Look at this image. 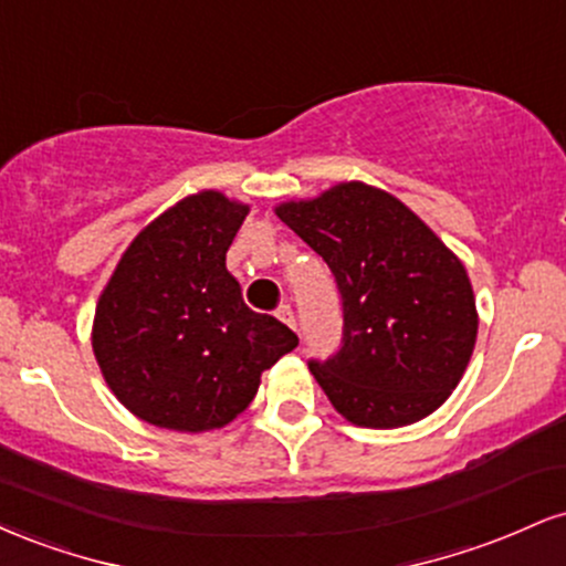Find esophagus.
Masks as SVG:
<instances>
[{"label": "esophagus", "mask_w": 566, "mask_h": 566, "mask_svg": "<svg viewBox=\"0 0 566 566\" xmlns=\"http://www.w3.org/2000/svg\"><path fill=\"white\" fill-rule=\"evenodd\" d=\"M276 316H279V319H282L284 324H287L290 329H295V333H297V316H295V311H292V305H290V303L279 305V308H276Z\"/></svg>", "instance_id": "esophagus-1"}]
</instances>
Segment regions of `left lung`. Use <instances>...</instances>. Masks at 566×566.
<instances>
[{"label": "left lung", "instance_id": "8db88e82", "mask_svg": "<svg viewBox=\"0 0 566 566\" xmlns=\"http://www.w3.org/2000/svg\"><path fill=\"white\" fill-rule=\"evenodd\" d=\"M276 216L324 258L340 292V348L308 361L337 412L399 428L444 405L479 327L463 263L399 199L356 180Z\"/></svg>", "mask_w": 566, "mask_h": 566}]
</instances>
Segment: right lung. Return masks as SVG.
<instances>
[{
  "label": "right lung",
  "mask_w": 566,
  "mask_h": 566,
  "mask_svg": "<svg viewBox=\"0 0 566 566\" xmlns=\"http://www.w3.org/2000/svg\"><path fill=\"white\" fill-rule=\"evenodd\" d=\"M250 207L201 191L146 226L95 308L93 350L116 399L146 423L210 431L255 399L297 335L242 301L226 252Z\"/></svg>",
  "instance_id": "add662e5"
}]
</instances>
